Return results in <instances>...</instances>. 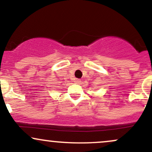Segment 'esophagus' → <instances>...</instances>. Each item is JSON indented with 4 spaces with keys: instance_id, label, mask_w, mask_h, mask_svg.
I'll use <instances>...</instances> for the list:
<instances>
[{
    "instance_id": "esophagus-1",
    "label": "esophagus",
    "mask_w": 152,
    "mask_h": 152,
    "mask_svg": "<svg viewBox=\"0 0 152 152\" xmlns=\"http://www.w3.org/2000/svg\"><path fill=\"white\" fill-rule=\"evenodd\" d=\"M74 82H75V83H81V80L78 79V78H76V79H75Z\"/></svg>"
}]
</instances>
